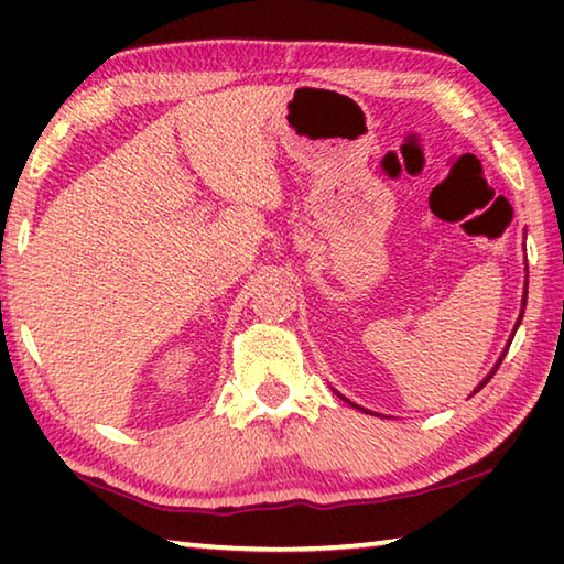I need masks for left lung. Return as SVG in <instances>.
<instances>
[{"mask_svg":"<svg viewBox=\"0 0 564 564\" xmlns=\"http://www.w3.org/2000/svg\"><path fill=\"white\" fill-rule=\"evenodd\" d=\"M524 303H528V285H524V293H522V311H520V318H518V323H514V328H512V333H510V340H508V346H505V350H502V356L498 358V362H495V368L490 370V373H488V376H485V378L480 380V386H477V388L473 390V395H475V393H477V390H480V388H482L485 383H488V380H490V378L495 376V370H498V368H500V362H502V358H505V352H508V348H510V343H512V338H514V330H518V328H520V321H522V313H524ZM336 395H338V398H343V400H346V403H348V405H352V408H358V410H362V413H368V415H376V413H370V410H366V408H360V405H356V403H350V400H348L346 395H340V393H338V390H336Z\"/></svg>","mask_w":564,"mask_h":564,"instance_id":"obj_1","label":"left lung"}]
</instances>
